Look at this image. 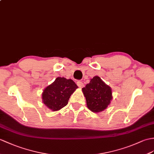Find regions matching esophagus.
<instances>
[{"instance_id": "esophagus-1", "label": "esophagus", "mask_w": 154, "mask_h": 154, "mask_svg": "<svg viewBox=\"0 0 154 154\" xmlns=\"http://www.w3.org/2000/svg\"><path fill=\"white\" fill-rule=\"evenodd\" d=\"M77 85L78 87H79L80 88H82L83 87H84V84H83V83L82 81H79L77 83Z\"/></svg>"}]
</instances>
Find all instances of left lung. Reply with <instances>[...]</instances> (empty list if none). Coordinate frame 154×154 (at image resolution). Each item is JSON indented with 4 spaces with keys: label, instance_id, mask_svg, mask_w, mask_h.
Listing matches in <instances>:
<instances>
[{
    "label": "left lung",
    "instance_id": "1",
    "mask_svg": "<svg viewBox=\"0 0 154 154\" xmlns=\"http://www.w3.org/2000/svg\"><path fill=\"white\" fill-rule=\"evenodd\" d=\"M82 91L88 108L94 113L106 109L113 98L112 88L98 76L91 79L90 83L82 88Z\"/></svg>",
    "mask_w": 154,
    "mask_h": 154
}]
</instances>
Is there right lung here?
Returning <instances> with one entry per match:
<instances>
[{
  "instance_id": "obj_1",
  "label": "right lung",
  "mask_w": 154,
  "mask_h": 154,
  "mask_svg": "<svg viewBox=\"0 0 154 154\" xmlns=\"http://www.w3.org/2000/svg\"><path fill=\"white\" fill-rule=\"evenodd\" d=\"M77 88L73 80L58 77L43 90L42 103L53 112L58 111L68 103L71 95Z\"/></svg>"
}]
</instances>
